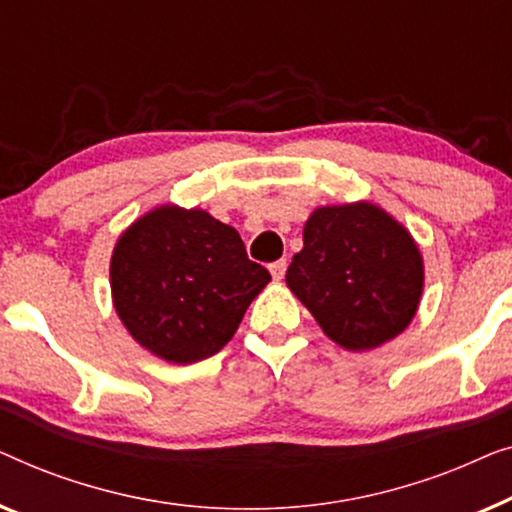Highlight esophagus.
Masks as SVG:
<instances>
[{
  "instance_id": "34e87169",
  "label": "esophagus",
  "mask_w": 512,
  "mask_h": 512,
  "mask_svg": "<svg viewBox=\"0 0 512 512\" xmlns=\"http://www.w3.org/2000/svg\"><path fill=\"white\" fill-rule=\"evenodd\" d=\"M269 271H271V276H273V280H283V276H285V271H287V262H285V259H278V262H273V264H269Z\"/></svg>"
}]
</instances>
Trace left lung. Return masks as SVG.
Returning a JSON list of instances; mask_svg holds the SVG:
<instances>
[{"instance_id":"obj_1","label":"left lung","mask_w":512,"mask_h":512,"mask_svg":"<svg viewBox=\"0 0 512 512\" xmlns=\"http://www.w3.org/2000/svg\"><path fill=\"white\" fill-rule=\"evenodd\" d=\"M285 283L331 341L373 350L415 318L422 255L408 229L371 201L315 208Z\"/></svg>"}]
</instances>
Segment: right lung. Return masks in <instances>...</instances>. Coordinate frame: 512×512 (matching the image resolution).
Instances as JSON below:
<instances>
[{
  "instance_id": "obj_1",
  "label": "right lung",
  "mask_w": 512,
  "mask_h": 512,
  "mask_svg": "<svg viewBox=\"0 0 512 512\" xmlns=\"http://www.w3.org/2000/svg\"><path fill=\"white\" fill-rule=\"evenodd\" d=\"M269 280L239 232L201 208H153L111 255L115 313L141 348L174 364L225 348Z\"/></svg>"
}]
</instances>
